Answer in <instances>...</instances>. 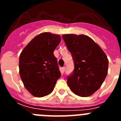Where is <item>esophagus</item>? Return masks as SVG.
Segmentation results:
<instances>
[{
	"label": "esophagus",
	"mask_w": 121,
	"mask_h": 121,
	"mask_svg": "<svg viewBox=\"0 0 121 121\" xmlns=\"http://www.w3.org/2000/svg\"><path fill=\"white\" fill-rule=\"evenodd\" d=\"M65 67H62V68H61V69H60V72H61L62 74H63L64 73V71H65Z\"/></svg>",
	"instance_id": "esophagus-1"
}]
</instances>
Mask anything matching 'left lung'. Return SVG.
Wrapping results in <instances>:
<instances>
[{
	"mask_svg": "<svg viewBox=\"0 0 121 121\" xmlns=\"http://www.w3.org/2000/svg\"><path fill=\"white\" fill-rule=\"evenodd\" d=\"M74 62L67 84L75 95L88 97L102 85L108 73V59L100 46L86 35H63Z\"/></svg>",
	"mask_w": 121,
	"mask_h": 121,
	"instance_id": "1",
	"label": "left lung"
}]
</instances>
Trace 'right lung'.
Masks as SVG:
<instances>
[{"mask_svg": "<svg viewBox=\"0 0 121 121\" xmlns=\"http://www.w3.org/2000/svg\"><path fill=\"white\" fill-rule=\"evenodd\" d=\"M61 37L42 33L31 40L19 56V74L25 87L33 96L41 98L53 91L60 77L53 52Z\"/></svg>", "mask_w": 121, "mask_h": 121, "instance_id": "1", "label": "right lung"}]
</instances>
